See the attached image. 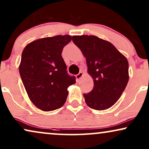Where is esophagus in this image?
I'll use <instances>...</instances> for the list:
<instances>
[{"label": "esophagus", "mask_w": 149, "mask_h": 149, "mask_svg": "<svg viewBox=\"0 0 149 149\" xmlns=\"http://www.w3.org/2000/svg\"><path fill=\"white\" fill-rule=\"evenodd\" d=\"M82 76H83V73H82V72H80L78 73V74L76 75V79L78 80H79L81 78H82Z\"/></svg>", "instance_id": "esophagus-1"}]
</instances>
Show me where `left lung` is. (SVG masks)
<instances>
[{"mask_svg":"<svg viewBox=\"0 0 149 149\" xmlns=\"http://www.w3.org/2000/svg\"><path fill=\"white\" fill-rule=\"evenodd\" d=\"M72 40L86 58L93 88L84 93L86 104L95 110L111 107L125 91L129 81L127 59L111 43L95 36H73Z\"/></svg>","mask_w":149,"mask_h":149,"instance_id":"obj_1","label":"left lung"}]
</instances>
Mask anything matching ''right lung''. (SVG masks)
<instances>
[{
  "instance_id": "add662e5",
  "label": "right lung",
  "mask_w": 149,
  "mask_h": 149,
  "mask_svg": "<svg viewBox=\"0 0 149 149\" xmlns=\"http://www.w3.org/2000/svg\"><path fill=\"white\" fill-rule=\"evenodd\" d=\"M71 39L69 35L44 38L30 42L22 51L19 67L22 83L31 102L45 111L63 107L67 88L76 83L61 55Z\"/></svg>"
}]
</instances>
